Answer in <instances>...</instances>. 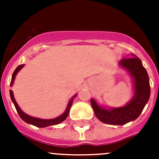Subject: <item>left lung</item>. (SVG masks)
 I'll use <instances>...</instances> for the list:
<instances>
[{
    "label": "left lung",
    "instance_id": "1",
    "mask_svg": "<svg viewBox=\"0 0 159 159\" xmlns=\"http://www.w3.org/2000/svg\"><path fill=\"white\" fill-rule=\"evenodd\" d=\"M119 67L128 72L132 79L134 95L127 104L119 107H106L91 99L95 116L99 121L111 125H124L134 121L140 116L151 95L150 80L142 61L135 55L123 59L119 62Z\"/></svg>",
    "mask_w": 159,
    "mask_h": 159
}]
</instances>
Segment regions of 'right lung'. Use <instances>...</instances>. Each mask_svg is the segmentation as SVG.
<instances>
[{
  "mask_svg": "<svg viewBox=\"0 0 159 159\" xmlns=\"http://www.w3.org/2000/svg\"><path fill=\"white\" fill-rule=\"evenodd\" d=\"M25 64H20V65L18 66L16 68V70L14 71L13 74L12 75V80H11V83H10V87H12L14 84V80H15V79H16V75H17V73L19 72V71H20L22 67H24ZM10 92V97L11 99H12V102H13L14 106L16 107V111H17L18 115L20 118H21L22 120L25 122V123H29V124H32L33 126H36L37 127H48V126H52V125H57L59 123H62L63 121H64L66 119H67V116H68V113H69L70 108H71V104H72L73 102V99H75V97L77 95H75L73 97H71L70 100L68 101V103L67 105V107H66V110L64 113L61 115V116H58L57 118H54V119H40V118H36V117H32V116H29L26 113L20 109V107H19V105L17 104V102H16V99L14 98V95H13V92H12V90L9 91Z\"/></svg>",
  "mask_w": 159,
  "mask_h": 159,
  "instance_id": "obj_1",
  "label": "right lung"
}]
</instances>
